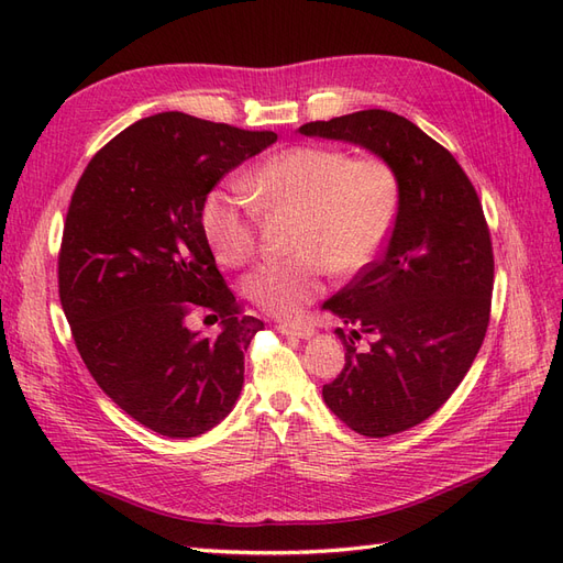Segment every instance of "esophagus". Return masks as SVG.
Instances as JSON below:
<instances>
[{
    "label": "esophagus",
    "instance_id": "esophagus-1",
    "mask_svg": "<svg viewBox=\"0 0 563 563\" xmlns=\"http://www.w3.org/2000/svg\"><path fill=\"white\" fill-rule=\"evenodd\" d=\"M277 331L284 335H296V338H310L314 333V327L310 321H279Z\"/></svg>",
    "mask_w": 563,
    "mask_h": 563
}]
</instances>
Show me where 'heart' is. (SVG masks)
I'll list each match as a JSON object with an SVG mask.
<instances>
[{
	"mask_svg": "<svg viewBox=\"0 0 563 563\" xmlns=\"http://www.w3.org/2000/svg\"><path fill=\"white\" fill-rule=\"evenodd\" d=\"M242 190L216 187L199 211V228L216 261L246 265L258 249L262 211H296L294 258L265 261L244 277V294L261 310L294 317L323 291L329 269L352 277L373 263L397 223L401 178L389 159L331 145H294L242 178Z\"/></svg>",
	"mask_w": 563,
	"mask_h": 563,
	"instance_id": "obj_1",
	"label": "heart"
}]
</instances>
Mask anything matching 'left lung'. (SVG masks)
Returning <instances> with one entry per match:
<instances>
[{
    "instance_id": "left-lung-1",
    "label": "left lung",
    "mask_w": 563,
    "mask_h": 563,
    "mask_svg": "<svg viewBox=\"0 0 563 563\" xmlns=\"http://www.w3.org/2000/svg\"><path fill=\"white\" fill-rule=\"evenodd\" d=\"M300 133L347 141L395 164L401 207L385 253L323 302L345 368L321 395L347 428L389 437L416 428L463 383L490 319L493 246L482 201L451 152L406 117L362 110ZM368 332L366 353L353 347Z\"/></svg>"
}]
</instances>
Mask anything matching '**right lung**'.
<instances>
[{
  "label": "right lung",
  "instance_id": "1",
  "mask_svg": "<svg viewBox=\"0 0 563 563\" xmlns=\"http://www.w3.org/2000/svg\"><path fill=\"white\" fill-rule=\"evenodd\" d=\"M275 141L159 112L100 147L75 187L58 253L63 312L98 387L152 432L199 437L240 397L263 321L218 272L199 211L220 178ZM203 311L221 321L213 339L189 331Z\"/></svg>",
  "mask_w": 563,
  "mask_h": 563
}]
</instances>
